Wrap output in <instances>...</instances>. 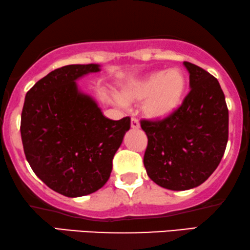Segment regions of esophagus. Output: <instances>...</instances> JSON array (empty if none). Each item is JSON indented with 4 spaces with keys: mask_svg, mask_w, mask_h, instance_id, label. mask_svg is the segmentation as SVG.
I'll use <instances>...</instances> for the list:
<instances>
[{
    "mask_svg": "<svg viewBox=\"0 0 250 250\" xmlns=\"http://www.w3.org/2000/svg\"><path fill=\"white\" fill-rule=\"evenodd\" d=\"M130 125L132 129H140V121H138L136 118H132L131 119V122H130Z\"/></svg>",
    "mask_w": 250,
    "mask_h": 250,
    "instance_id": "esophagus-1",
    "label": "esophagus"
}]
</instances>
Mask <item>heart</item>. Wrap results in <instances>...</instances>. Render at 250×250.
Here are the masks:
<instances>
[{"instance_id": "heart-1", "label": "heart", "mask_w": 250, "mask_h": 250, "mask_svg": "<svg viewBox=\"0 0 250 250\" xmlns=\"http://www.w3.org/2000/svg\"><path fill=\"white\" fill-rule=\"evenodd\" d=\"M187 88V80L180 69L156 71L121 88V96H114L119 105L144 100V115L151 120H164L181 106Z\"/></svg>"}]
</instances>
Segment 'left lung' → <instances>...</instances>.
Listing matches in <instances>:
<instances>
[{
	"instance_id": "1",
	"label": "left lung",
	"mask_w": 250,
	"mask_h": 250,
	"mask_svg": "<svg viewBox=\"0 0 250 250\" xmlns=\"http://www.w3.org/2000/svg\"><path fill=\"white\" fill-rule=\"evenodd\" d=\"M190 91L167 119L142 120L147 136L144 166L148 178L169 190H188L216 170L229 140V109L219 82L190 62Z\"/></svg>"
}]
</instances>
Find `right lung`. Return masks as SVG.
<instances>
[{
    "instance_id": "add662e5",
    "label": "right lung",
    "mask_w": 250,
    "mask_h": 250,
    "mask_svg": "<svg viewBox=\"0 0 250 250\" xmlns=\"http://www.w3.org/2000/svg\"><path fill=\"white\" fill-rule=\"evenodd\" d=\"M100 65L70 64L55 69L26 93L21 135L31 168L50 189L81 197L109 179L113 158L130 129V118L107 119L76 81Z\"/></svg>"
}]
</instances>
